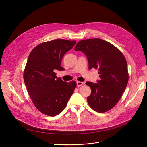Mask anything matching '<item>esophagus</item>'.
<instances>
[{"mask_svg":"<svg viewBox=\"0 0 147 147\" xmlns=\"http://www.w3.org/2000/svg\"><path fill=\"white\" fill-rule=\"evenodd\" d=\"M84 84V82H81V81H77V86L78 87H80V86H81Z\"/></svg>","mask_w":147,"mask_h":147,"instance_id":"34e87169","label":"esophagus"}]
</instances>
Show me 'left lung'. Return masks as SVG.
I'll list each match as a JSON object with an SVG mask.
<instances>
[{
  "mask_svg": "<svg viewBox=\"0 0 147 147\" xmlns=\"http://www.w3.org/2000/svg\"><path fill=\"white\" fill-rule=\"evenodd\" d=\"M74 50L86 55L90 70L99 71L100 80L97 83H86L91 89V94L87 97L89 105L99 113L112 109L120 100L129 81L127 64L123 54L111 43L99 38L80 40Z\"/></svg>",
  "mask_w": 147,
  "mask_h": 147,
  "instance_id": "8db88e82",
  "label": "left lung"
}]
</instances>
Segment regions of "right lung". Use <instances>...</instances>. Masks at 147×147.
<instances>
[{
  "instance_id": "1",
  "label": "right lung",
  "mask_w": 147,
  "mask_h": 147,
  "mask_svg": "<svg viewBox=\"0 0 147 147\" xmlns=\"http://www.w3.org/2000/svg\"><path fill=\"white\" fill-rule=\"evenodd\" d=\"M76 40L55 39L36 46L29 55L24 71L27 91L35 107L42 113L55 116L65 109L77 83L57 77L61 61Z\"/></svg>"
}]
</instances>
